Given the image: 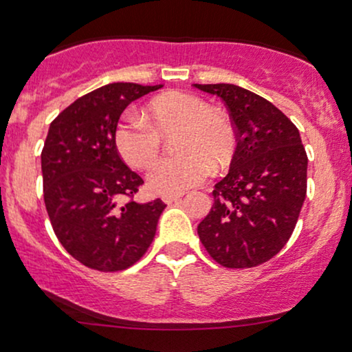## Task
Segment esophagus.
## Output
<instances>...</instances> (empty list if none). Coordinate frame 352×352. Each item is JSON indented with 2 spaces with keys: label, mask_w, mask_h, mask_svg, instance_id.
Segmentation results:
<instances>
[{
  "label": "esophagus",
  "mask_w": 352,
  "mask_h": 352,
  "mask_svg": "<svg viewBox=\"0 0 352 352\" xmlns=\"http://www.w3.org/2000/svg\"><path fill=\"white\" fill-rule=\"evenodd\" d=\"M182 197H184V193H173V195H164L162 200L165 201V204H173V201L180 200Z\"/></svg>",
  "instance_id": "obj_1"
}]
</instances>
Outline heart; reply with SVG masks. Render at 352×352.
<instances>
[{
  "mask_svg": "<svg viewBox=\"0 0 352 352\" xmlns=\"http://www.w3.org/2000/svg\"><path fill=\"white\" fill-rule=\"evenodd\" d=\"M147 117L127 112L116 129V147L134 168H147L160 155L164 135L179 131L180 155L160 160L148 173V187L173 195L197 187L212 173V162L228 164L235 129L227 116L212 111L205 99L190 92H167L151 100Z\"/></svg>",
  "mask_w": 352,
  "mask_h": 352,
  "instance_id": "1",
  "label": "heart"
}]
</instances>
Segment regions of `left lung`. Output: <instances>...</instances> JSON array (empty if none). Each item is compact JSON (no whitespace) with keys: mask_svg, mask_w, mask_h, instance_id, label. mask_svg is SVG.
Listing matches in <instances>:
<instances>
[{"mask_svg":"<svg viewBox=\"0 0 352 352\" xmlns=\"http://www.w3.org/2000/svg\"><path fill=\"white\" fill-rule=\"evenodd\" d=\"M225 102L236 134L232 167L213 190L199 236L225 268L272 260L292 236L306 197L300 131L270 100L235 84H193Z\"/></svg>","mask_w":352,"mask_h":352,"instance_id":"left-lung-1","label":"left lung"}]
</instances>
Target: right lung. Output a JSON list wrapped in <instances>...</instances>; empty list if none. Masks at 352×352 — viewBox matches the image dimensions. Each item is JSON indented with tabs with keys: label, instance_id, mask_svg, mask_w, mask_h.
Instances as JSON below:
<instances>
[{
	"label": "right lung",
	"instance_id": "obj_1",
	"mask_svg": "<svg viewBox=\"0 0 352 352\" xmlns=\"http://www.w3.org/2000/svg\"><path fill=\"white\" fill-rule=\"evenodd\" d=\"M160 87L107 84L74 100L50 125L41 152L44 204L60 245L87 268H129L155 236L167 205L132 200L144 180L120 159L116 129L132 100ZM124 196L131 200L122 202Z\"/></svg>",
	"mask_w": 352,
	"mask_h": 352
}]
</instances>
